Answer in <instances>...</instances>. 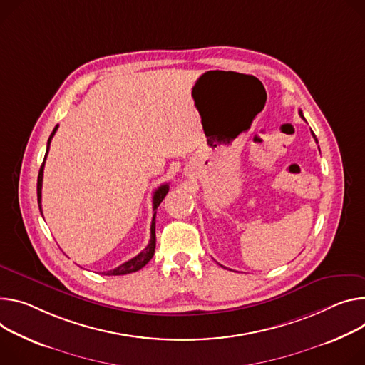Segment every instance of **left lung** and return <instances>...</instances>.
<instances>
[{
  "label": "left lung",
  "mask_w": 365,
  "mask_h": 365,
  "mask_svg": "<svg viewBox=\"0 0 365 365\" xmlns=\"http://www.w3.org/2000/svg\"><path fill=\"white\" fill-rule=\"evenodd\" d=\"M298 113H300V116L304 119V116H303V112H302V110H298ZM312 134H313V130H312ZM313 138H314V140H316V143H317V138H316V135H314V134H313Z\"/></svg>",
  "instance_id": "8db88e82"
}]
</instances>
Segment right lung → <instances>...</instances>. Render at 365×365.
<instances>
[{
  "label": "right lung",
  "mask_w": 365,
  "mask_h": 365,
  "mask_svg": "<svg viewBox=\"0 0 365 365\" xmlns=\"http://www.w3.org/2000/svg\"><path fill=\"white\" fill-rule=\"evenodd\" d=\"M58 129V125L53 128L52 134L48 140V145H46V154H45V158H43V163L41 165V170H39V176H38V204H39V210H41V214H42V180H43V168H45V160H46V155L49 153V145H51V141L55 135V132ZM169 192V185L164 183L161 185L155 192H154V196H153V211H154V215H153V221H151V237H150V242L147 245V247L140 252L135 257H132L126 262H123L122 264H119L118 268L115 269H110V271H106V272H102V275H126V274H132V272H137L140 271L141 268H144L145 264L151 260V257L154 256V249H155V210L158 208V205L161 204V201L164 200V196L168 195Z\"/></svg>",
  "instance_id": "obj_1"
}]
</instances>
